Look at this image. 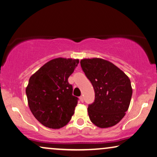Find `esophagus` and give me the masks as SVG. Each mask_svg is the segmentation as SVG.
Listing matches in <instances>:
<instances>
[{
  "mask_svg": "<svg viewBox=\"0 0 157 157\" xmlns=\"http://www.w3.org/2000/svg\"><path fill=\"white\" fill-rule=\"evenodd\" d=\"M79 99H80V100H81V102H83V96H81V97L80 98H79Z\"/></svg>",
  "mask_w": 157,
  "mask_h": 157,
  "instance_id": "obj_1",
  "label": "esophagus"
}]
</instances>
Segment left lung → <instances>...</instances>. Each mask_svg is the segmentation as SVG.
<instances>
[{"instance_id": "1", "label": "left lung", "mask_w": 157, "mask_h": 157, "mask_svg": "<svg viewBox=\"0 0 157 157\" xmlns=\"http://www.w3.org/2000/svg\"><path fill=\"white\" fill-rule=\"evenodd\" d=\"M80 63L95 90V101L88 108L91 122L101 128L115 126L124 118L131 102L129 78L107 60L83 59Z\"/></svg>"}]
</instances>
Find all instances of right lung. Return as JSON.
<instances>
[{"label":"right lung","instance_id":"right-lung-1","mask_svg":"<svg viewBox=\"0 0 157 157\" xmlns=\"http://www.w3.org/2000/svg\"><path fill=\"white\" fill-rule=\"evenodd\" d=\"M79 60L59 57L48 62L30 77L26 88L31 113L40 124L58 129L68 124L78 98L68 78Z\"/></svg>","mask_w":157,"mask_h":157}]
</instances>
